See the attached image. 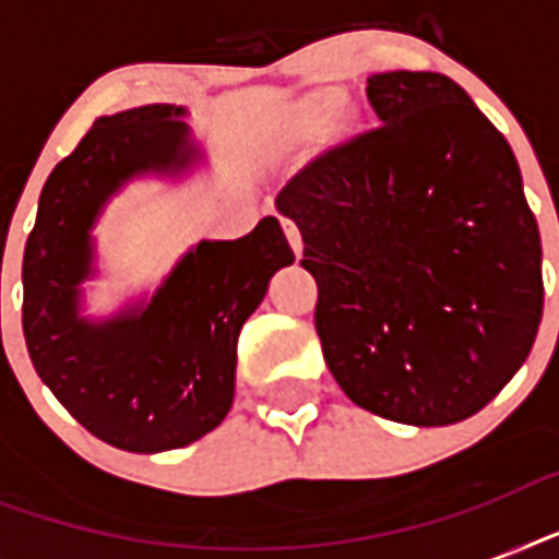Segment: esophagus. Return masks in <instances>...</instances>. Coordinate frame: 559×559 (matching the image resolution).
I'll list each match as a JSON object with an SVG mask.
<instances>
[{
  "label": "esophagus",
  "instance_id": "34e87169",
  "mask_svg": "<svg viewBox=\"0 0 559 559\" xmlns=\"http://www.w3.org/2000/svg\"><path fill=\"white\" fill-rule=\"evenodd\" d=\"M281 226H284V235H287V240H289V246H293L296 258H301V252H305V243H301V231H298V226L293 223V219H281Z\"/></svg>",
  "mask_w": 559,
  "mask_h": 559
}]
</instances>
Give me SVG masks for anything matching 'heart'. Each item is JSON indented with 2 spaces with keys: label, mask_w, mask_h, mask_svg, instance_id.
I'll list each match as a JSON object with an SVG mask.
<instances>
[{
  "label": "heart",
  "mask_w": 559,
  "mask_h": 559,
  "mask_svg": "<svg viewBox=\"0 0 559 559\" xmlns=\"http://www.w3.org/2000/svg\"><path fill=\"white\" fill-rule=\"evenodd\" d=\"M333 100H336V95H331V92H328V95H322V98H316V104H313L316 116H319V112H328V109L333 107Z\"/></svg>",
  "instance_id": "obj_1"
}]
</instances>
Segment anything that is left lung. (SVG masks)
I'll return each instance as SVG.
<instances>
[{"instance_id":"8db88e82","label":"left lung","mask_w":559,"mask_h":559,"mask_svg":"<svg viewBox=\"0 0 559 559\" xmlns=\"http://www.w3.org/2000/svg\"><path fill=\"white\" fill-rule=\"evenodd\" d=\"M382 124L278 193L316 278L324 362L357 406L408 426L485 408L528 359L543 246L511 144L447 74L368 78Z\"/></svg>"}]
</instances>
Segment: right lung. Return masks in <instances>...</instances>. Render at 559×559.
I'll use <instances>...</instances> for the list:
<instances>
[{
    "instance_id": "obj_1",
    "label": "right lung",
    "mask_w": 559,
    "mask_h": 559,
    "mask_svg": "<svg viewBox=\"0 0 559 559\" xmlns=\"http://www.w3.org/2000/svg\"><path fill=\"white\" fill-rule=\"evenodd\" d=\"M182 116L174 104L100 116L46 179L22 258V333L39 380L83 429L127 452L179 450L223 424L240 328L296 261L278 217H263L237 240H200L151 301L104 322L81 316L104 205L130 179L179 177L202 159Z\"/></svg>"
}]
</instances>
